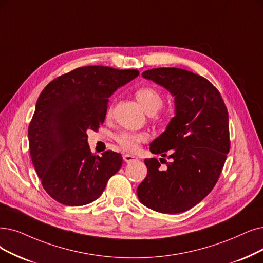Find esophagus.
I'll return each mask as SVG.
<instances>
[{
    "label": "esophagus",
    "instance_id": "esophagus-1",
    "mask_svg": "<svg viewBox=\"0 0 263 263\" xmlns=\"http://www.w3.org/2000/svg\"><path fill=\"white\" fill-rule=\"evenodd\" d=\"M123 159H124V161L126 163H130V162H133L135 160H137V156H135L133 154H124L123 155Z\"/></svg>",
    "mask_w": 263,
    "mask_h": 263
}]
</instances>
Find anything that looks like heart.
<instances>
[{
    "instance_id": "obj_1",
    "label": "heart",
    "mask_w": 263,
    "mask_h": 263,
    "mask_svg": "<svg viewBox=\"0 0 263 263\" xmlns=\"http://www.w3.org/2000/svg\"><path fill=\"white\" fill-rule=\"evenodd\" d=\"M136 98H137L140 106L148 114H154L159 111L163 106V98L161 93L152 87H141L136 91ZM111 107L108 110V114H111ZM146 140V135L144 133H132V132H121L115 135V141H117L121 148L126 151L135 152L139 148V143Z\"/></svg>"
}]
</instances>
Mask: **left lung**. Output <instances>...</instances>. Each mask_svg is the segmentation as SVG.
Here are the masks:
<instances>
[{"mask_svg":"<svg viewBox=\"0 0 263 263\" xmlns=\"http://www.w3.org/2000/svg\"><path fill=\"white\" fill-rule=\"evenodd\" d=\"M142 77L172 93L175 117L150 144L153 154H168L171 162L160 159L163 168L155 157L144 160L148 174L138 198L155 212L183 213L209 194L221 174L230 150L228 110L213 84L191 71L157 68Z\"/></svg>","mask_w":263,"mask_h":263,"instance_id":"1","label":"left lung"}]
</instances>
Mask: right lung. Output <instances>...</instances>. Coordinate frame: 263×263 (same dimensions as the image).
Returning a JSON list of instances; mask_svg holds the SVG:
<instances>
[{
    "label": "right lung",
    "mask_w": 263,
    "mask_h": 263,
    "mask_svg": "<svg viewBox=\"0 0 263 263\" xmlns=\"http://www.w3.org/2000/svg\"><path fill=\"white\" fill-rule=\"evenodd\" d=\"M137 70L88 66L52 80L42 90L28 129L29 149L44 190L68 206L97 199L123 163L120 153L90 152L87 130H98L109 98Z\"/></svg>",
    "instance_id": "add662e5"
}]
</instances>
